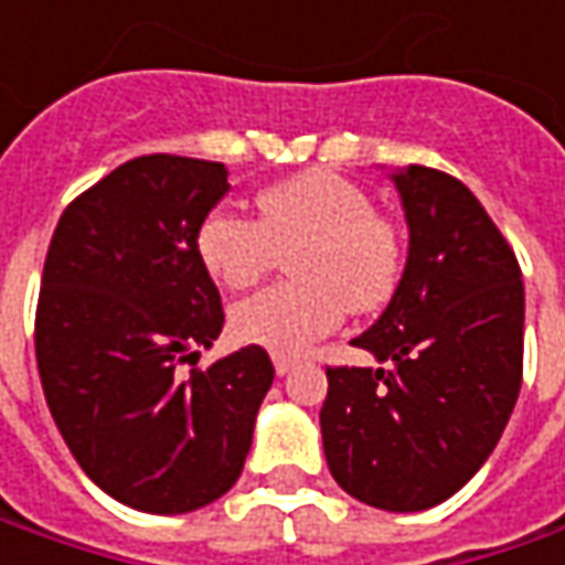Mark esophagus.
I'll list each match as a JSON object with an SVG mask.
<instances>
[{"label":"esophagus","instance_id":"1","mask_svg":"<svg viewBox=\"0 0 565 565\" xmlns=\"http://www.w3.org/2000/svg\"><path fill=\"white\" fill-rule=\"evenodd\" d=\"M273 367H276V374L282 377V374H289L295 367L292 359H286V355H273Z\"/></svg>","mask_w":565,"mask_h":565}]
</instances>
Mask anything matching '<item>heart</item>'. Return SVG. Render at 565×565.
<instances>
[{
  "mask_svg": "<svg viewBox=\"0 0 565 565\" xmlns=\"http://www.w3.org/2000/svg\"><path fill=\"white\" fill-rule=\"evenodd\" d=\"M257 220L232 206H213L194 232L198 260L223 289H250L273 270L279 250L295 279L276 282L238 301L228 315L232 333L301 355L333 333L345 308L371 315L390 301L402 276L396 226L374 213V201L355 182L327 169H308L257 194Z\"/></svg>",
  "mask_w": 565,
  "mask_h": 565,
  "instance_id": "heart-1",
  "label": "heart"
}]
</instances>
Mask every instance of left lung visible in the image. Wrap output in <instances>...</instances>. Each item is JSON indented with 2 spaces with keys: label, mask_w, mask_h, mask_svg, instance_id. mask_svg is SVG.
Masks as SVG:
<instances>
[{
  "label": "left lung",
  "mask_w": 565,
  "mask_h": 565,
  "mask_svg": "<svg viewBox=\"0 0 565 565\" xmlns=\"http://www.w3.org/2000/svg\"><path fill=\"white\" fill-rule=\"evenodd\" d=\"M408 257L352 345L377 367H327L320 434L337 484L386 512L430 510L488 462L522 386L525 286L515 250L459 179L393 175Z\"/></svg>",
  "instance_id": "obj_1"
}]
</instances>
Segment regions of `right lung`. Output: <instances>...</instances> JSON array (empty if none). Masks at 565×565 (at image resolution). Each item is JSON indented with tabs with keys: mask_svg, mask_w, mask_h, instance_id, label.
Listing matches in <instances>:
<instances>
[{
	"mask_svg": "<svg viewBox=\"0 0 565 565\" xmlns=\"http://www.w3.org/2000/svg\"><path fill=\"white\" fill-rule=\"evenodd\" d=\"M226 191L223 163L135 157L65 206L46 250L33 320L43 396L77 466L131 510L223 497L273 383L260 345L198 367L226 315L194 232Z\"/></svg>",
	"mask_w": 565,
	"mask_h": 565,
	"instance_id": "1",
	"label": "right lung"
}]
</instances>
